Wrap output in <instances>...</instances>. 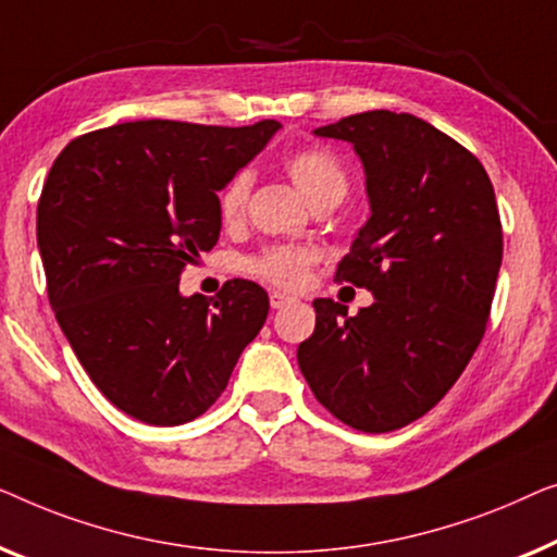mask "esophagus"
<instances>
[{"label": "esophagus", "mask_w": 557, "mask_h": 557, "mask_svg": "<svg viewBox=\"0 0 557 557\" xmlns=\"http://www.w3.org/2000/svg\"><path fill=\"white\" fill-rule=\"evenodd\" d=\"M289 302H295L293 297L289 295H285V293H272L270 295V305H272V310H282V308H287Z\"/></svg>", "instance_id": "1"}]
</instances>
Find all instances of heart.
Instances as JSON below:
<instances>
[{
	"label": "heart",
	"instance_id": "heart-1",
	"mask_svg": "<svg viewBox=\"0 0 557 557\" xmlns=\"http://www.w3.org/2000/svg\"><path fill=\"white\" fill-rule=\"evenodd\" d=\"M285 171L293 178L297 189L305 194L312 207L320 203H341L348 194V174L343 169L338 156L327 148H300L293 151L285 159ZM252 191V176L249 171H237L224 189L219 191V216L224 224L242 222L247 211V199ZM312 268V252L305 247L280 245L268 247L262 252L247 260V270L262 282L282 287V289H297L305 285Z\"/></svg>",
	"mask_w": 557,
	"mask_h": 557
}]
</instances>
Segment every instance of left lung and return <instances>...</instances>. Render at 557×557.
Wrapping results in <instances>:
<instances>
[{"mask_svg": "<svg viewBox=\"0 0 557 557\" xmlns=\"http://www.w3.org/2000/svg\"><path fill=\"white\" fill-rule=\"evenodd\" d=\"M354 144L371 219L335 282L373 293L348 315L318 297L297 363L320 404L368 434L442 401L480 346L503 264V222L480 159L411 113L368 111L315 128Z\"/></svg>", "mask_w": 557, "mask_h": 557, "instance_id": "8db88e82", "label": "left lung"}]
</instances>
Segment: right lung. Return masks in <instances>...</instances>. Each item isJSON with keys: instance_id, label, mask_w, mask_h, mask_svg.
Listing matches in <instances>:
<instances>
[{"instance_id": "add662e5", "label": "right lung", "mask_w": 557, "mask_h": 557, "mask_svg": "<svg viewBox=\"0 0 557 557\" xmlns=\"http://www.w3.org/2000/svg\"><path fill=\"white\" fill-rule=\"evenodd\" d=\"M277 128L119 123L70 140L45 178L37 245L54 318L100 394L144 424L201 417L268 320L255 282L207 300L178 280L216 245V191Z\"/></svg>"}]
</instances>
